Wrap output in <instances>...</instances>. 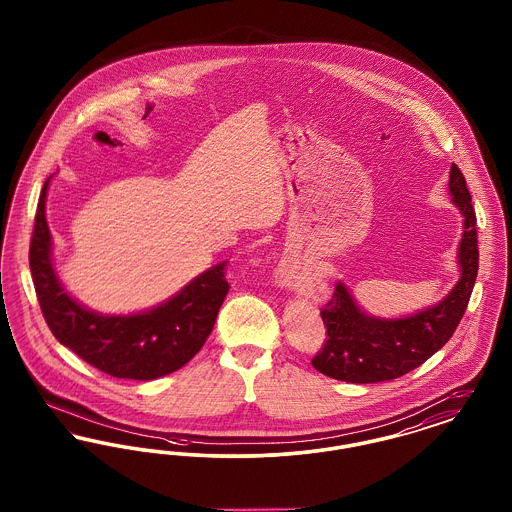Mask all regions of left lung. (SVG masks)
Here are the masks:
<instances>
[{
  "instance_id": "1",
  "label": "left lung",
  "mask_w": 512,
  "mask_h": 512,
  "mask_svg": "<svg viewBox=\"0 0 512 512\" xmlns=\"http://www.w3.org/2000/svg\"><path fill=\"white\" fill-rule=\"evenodd\" d=\"M449 192L464 217L457 286L432 309L413 317L384 320L366 317L345 286L338 284L332 299L320 309L326 341L311 361L318 372L353 384L386 382L428 361L453 336L468 307L480 257L472 197L455 163L449 174Z\"/></svg>"
}]
</instances>
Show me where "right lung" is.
Listing matches in <instances>:
<instances>
[{"mask_svg": "<svg viewBox=\"0 0 512 512\" xmlns=\"http://www.w3.org/2000/svg\"><path fill=\"white\" fill-rule=\"evenodd\" d=\"M49 178L38 199L30 238V272L51 334L82 361L115 378L155 380L190 363L209 338L230 290L226 263L205 270L163 305L130 317H103L80 307L51 267L46 222Z\"/></svg>", "mask_w": 512, "mask_h": 512, "instance_id": "right-lung-1", "label": "right lung"}]
</instances>
